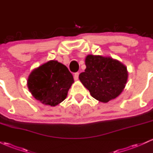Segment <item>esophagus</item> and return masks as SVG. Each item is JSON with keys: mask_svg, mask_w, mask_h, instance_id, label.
Wrapping results in <instances>:
<instances>
[{"mask_svg": "<svg viewBox=\"0 0 153 153\" xmlns=\"http://www.w3.org/2000/svg\"><path fill=\"white\" fill-rule=\"evenodd\" d=\"M79 74H80V73H79L78 72H77V73H75V74H74V79H75V80H78V78H79Z\"/></svg>", "mask_w": 153, "mask_h": 153, "instance_id": "34e87169", "label": "esophagus"}]
</instances>
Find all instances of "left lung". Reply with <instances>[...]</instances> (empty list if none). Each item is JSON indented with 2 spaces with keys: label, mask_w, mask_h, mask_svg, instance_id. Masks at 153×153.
Listing matches in <instances>:
<instances>
[{
  "label": "left lung",
  "mask_w": 153,
  "mask_h": 153,
  "mask_svg": "<svg viewBox=\"0 0 153 153\" xmlns=\"http://www.w3.org/2000/svg\"><path fill=\"white\" fill-rule=\"evenodd\" d=\"M85 72L79 75L81 81L94 99L106 103L119 96L128 78L127 68L117 60L89 54L85 58Z\"/></svg>",
  "instance_id": "obj_1"
}]
</instances>
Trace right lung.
Instances as JSON below:
<instances>
[{"mask_svg": "<svg viewBox=\"0 0 153 153\" xmlns=\"http://www.w3.org/2000/svg\"><path fill=\"white\" fill-rule=\"evenodd\" d=\"M73 82V75L65 65L51 60L31 72L27 83L35 99L54 106L65 99Z\"/></svg>", "mask_w": 153, "mask_h": 153, "instance_id": "add662e5", "label": "right lung"}]
</instances>
